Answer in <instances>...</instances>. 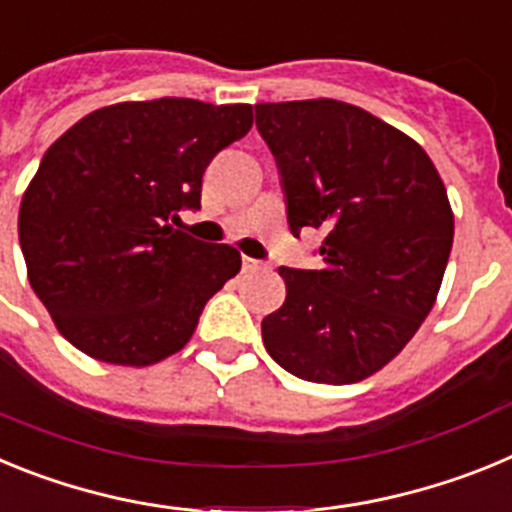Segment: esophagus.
Masks as SVG:
<instances>
[{
  "instance_id": "esophagus-1",
  "label": "esophagus",
  "mask_w": 512,
  "mask_h": 512,
  "mask_svg": "<svg viewBox=\"0 0 512 512\" xmlns=\"http://www.w3.org/2000/svg\"><path fill=\"white\" fill-rule=\"evenodd\" d=\"M253 269H266V264L259 259H251V256H243V271H253Z\"/></svg>"
}]
</instances>
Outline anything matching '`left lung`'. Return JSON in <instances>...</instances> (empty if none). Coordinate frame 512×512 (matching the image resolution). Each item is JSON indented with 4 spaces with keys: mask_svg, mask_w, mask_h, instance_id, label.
<instances>
[{
    "mask_svg": "<svg viewBox=\"0 0 512 512\" xmlns=\"http://www.w3.org/2000/svg\"><path fill=\"white\" fill-rule=\"evenodd\" d=\"M256 128L292 235L325 233L320 269H279L287 300L261 320L266 351L307 382H361L436 302L454 243L446 187L413 138L338 99L256 104Z\"/></svg>",
    "mask_w": 512,
    "mask_h": 512,
    "instance_id": "1",
    "label": "left lung"
}]
</instances>
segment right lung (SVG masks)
Wrapping results in <instances>:
<instances>
[{
  "instance_id": "1",
  "label": "right lung",
  "mask_w": 512,
  "mask_h": 512,
  "mask_svg": "<svg viewBox=\"0 0 512 512\" xmlns=\"http://www.w3.org/2000/svg\"><path fill=\"white\" fill-rule=\"evenodd\" d=\"M251 125V104L120 102L45 151L17 230L30 287L66 341L107 364L148 366L192 338L241 253L171 223L200 210L207 164Z\"/></svg>"
}]
</instances>
